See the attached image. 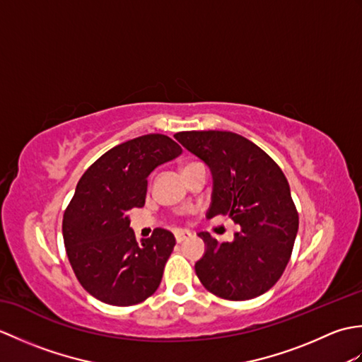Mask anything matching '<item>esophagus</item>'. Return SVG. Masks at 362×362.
Returning a JSON list of instances; mask_svg holds the SVG:
<instances>
[{"mask_svg":"<svg viewBox=\"0 0 362 362\" xmlns=\"http://www.w3.org/2000/svg\"><path fill=\"white\" fill-rule=\"evenodd\" d=\"M189 236H191L189 232H185V230H180V232L175 233V241H177V243H182V241L188 240Z\"/></svg>","mask_w":362,"mask_h":362,"instance_id":"34e87169","label":"esophagus"}]
</instances>
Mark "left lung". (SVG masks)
<instances>
[{
  "label": "left lung",
  "instance_id": "1",
  "mask_svg": "<svg viewBox=\"0 0 362 362\" xmlns=\"http://www.w3.org/2000/svg\"><path fill=\"white\" fill-rule=\"evenodd\" d=\"M174 138L210 168L206 218L222 214L241 226L232 243L199 233L206 245L194 266L199 280L211 294L235 302L264 294L286 269L298 230L286 177L263 149L238 134L191 130Z\"/></svg>",
  "mask_w": 362,
  "mask_h": 362
}]
</instances>
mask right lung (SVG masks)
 Masks as SVG:
<instances>
[{
  "label": "right lung",
  "mask_w": 362,
  "mask_h": 362,
  "mask_svg": "<svg viewBox=\"0 0 362 362\" xmlns=\"http://www.w3.org/2000/svg\"><path fill=\"white\" fill-rule=\"evenodd\" d=\"M180 153L166 135H143L107 151L81 177L64 213L62 233L73 271L95 298L130 306L160 286L175 238L156 228L138 244L129 214L144 205L148 175Z\"/></svg>",
  "instance_id": "obj_1"
}]
</instances>
